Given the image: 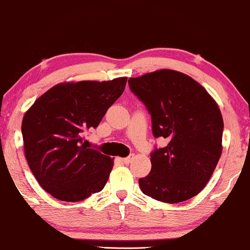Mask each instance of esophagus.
<instances>
[{
	"instance_id": "obj_1",
	"label": "esophagus",
	"mask_w": 250,
	"mask_h": 250,
	"mask_svg": "<svg viewBox=\"0 0 250 250\" xmlns=\"http://www.w3.org/2000/svg\"><path fill=\"white\" fill-rule=\"evenodd\" d=\"M133 159H134V155H129L127 157H125V158H123V163L129 164V163H132Z\"/></svg>"
}]
</instances>
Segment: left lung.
<instances>
[{"mask_svg":"<svg viewBox=\"0 0 250 250\" xmlns=\"http://www.w3.org/2000/svg\"><path fill=\"white\" fill-rule=\"evenodd\" d=\"M128 85L151 116L153 136L167 141L150 153L151 170L139 180L142 192L168 204L197 196L222 153L224 124L216 102L199 83L175 70L129 78Z\"/></svg>","mask_w":250,"mask_h":250,"instance_id":"obj_1","label":"left lung"}]
</instances>
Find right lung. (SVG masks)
Wrapping results in <instances>:
<instances>
[{
	"mask_svg": "<svg viewBox=\"0 0 250 250\" xmlns=\"http://www.w3.org/2000/svg\"><path fill=\"white\" fill-rule=\"evenodd\" d=\"M127 78L59 84L34 102L22 119L27 163L40 186L62 201L83 200L104 189L112 160L88 148L97 128L123 94Z\"/></svg>",
	"mask_w": 250,
	"mask_h": 250,
	"instance_id": "right-lung-1",
	"label": "right lung"
}]
</instances>
